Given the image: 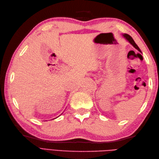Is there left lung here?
Instances as JSON below:
<instances>
[{
    "instance_id": "1",
    "label": "left lung",
    "mask_w": 159,
    "mask_h": 159,
    "mask_svg": "<svg viewBox=\"0 0 159 159\" xmlns=\"http://www.w3.org/2000/svg\"><path fill=\"white\" fill-rule=\"evenodd\" d=\"M123 36L125 38H126V39L128 40V42H129L131 43L132 45H133V46L134 47V48H135L136 49H137L138 50H139V52H141V50H140V49H139V47H138V46L136 44V43L134 42V41L133 40V39L131 37H130L129 35H128V34H124V35H123Z\"/></svg>"
}]
</instances>
